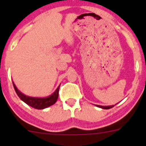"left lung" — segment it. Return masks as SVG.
<instances>
[{
  "mask_svg": "<svg viewBox=\"0 0 146 146\" xmlns=\"http://www.w3.org/2000/svg\"><path fill=\"white\" fill-rule=\"evenodd\" d=\"M98 107H100V108L104 109V110H109V109H111L114 106H100V105H97Z\"/></svg>",
  "mask_w": 146,
  "mask_h": 146,
  "instance_id": "8db88e82",
  "label": "left lung"
}]
</instances>
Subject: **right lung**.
Here are the masks:
<instances>
[{
  "instance_id": "1",
  "label": "right lung",
  "mask_w": 146,
  "mask_h": 146,
  "mask_svg": "<svg viewBox=\"0 0 146 146\" xmlns=\"http://www.w3.org/2000/svg\"><path fill=\"white\" fill-rule=\"evenodd\" d=\"M13 84L16 93L18 95L19 98H20L23 102H25L26 104H27L28 105L33 107V108L36 109V110H43V109L46 108V107H49V106L53 105V104L57 101V99H58V92H59L60 86L58 87L56 90L51 96L46 98H31V97H28L23 95L22 92H20V91L17 89L15 85L13 82Z\"/></svg>"
}]
</instances>
